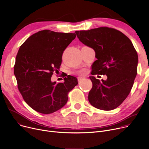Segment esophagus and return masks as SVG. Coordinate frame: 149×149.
<instances>
[{
  "label": "esophagus",
  "instance_id": "obj_1",
  "mask_svg": "<svg viewBox=\"0 0 149 149\" xmlns=\"http://www.w3.org/2000/svg\"><path fill=\"white\" fill-rule=\"evenodd\" d=\"M84 78V77H78V81L80 82V81H81Z\"/></svg>",
  "mask_w": 149,
  "mask_h": 149
}]
</instances>
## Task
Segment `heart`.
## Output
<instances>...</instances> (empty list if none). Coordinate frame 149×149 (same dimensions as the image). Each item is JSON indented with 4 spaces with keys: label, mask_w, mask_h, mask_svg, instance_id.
I'll return each instance as SVG.
<instances>
[{
    "label": "heart",
    "mask_w": 149,
    "mask_h": 149,
    "mask_svg": "<svg viewBox=\"0 0 149 149\" xmlns=\"http://www.w3.org/2000/svg\"><path fill=\"white\" fill-rule=\"evenodd\" d=\"M84 73H85V71H84V70H82V71H80V74H84Z\"/></svg>",
    "instance_id": "b5f03b06"
}]
</instances>
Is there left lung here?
I'll return each instance as SVG.
<instances>
[{
    "label": "left lung",
    "mask_w": 149,
    "mask_h": 149,
    "mask_svg": "<svg viewBox=\"0 0 149 149\" xmlns=\"http://www.w3.org/2000/svg\"><path fill=\"white\" fill-rule=\"evenodd\" d=\"M84 45L92 48L97 60L92 65V75H106L100 81L91 76L93 86L88 100L94 107L112 110L130 94L137 74L138 54L131 41L119 31L107 27L75 31Z\"/></svg>",
    "instance_id": "left-lung-1"
}]
</instances>
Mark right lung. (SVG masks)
<instances>
[{
    "mask_svg": "<svg viewBox=\"0 0 149 149\" xmlns=\"http://www.w3.org/2000/svg\"><path fill=\"white\" fill-rule=\"evenodd\" d=\"M75 33L44 30L28 38L20 46L14 65L18 88L24 101L34 110L51 114L62 108L68 94L78 84L76 77L68 75L63 83L52 82L58 71L65 49L75 38Z\"/></svg>",
    "mask_w": 149,
    "mask_h": 149,
    "instance_id": "1",
    "label": "right lung"
}]
</instances>
